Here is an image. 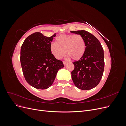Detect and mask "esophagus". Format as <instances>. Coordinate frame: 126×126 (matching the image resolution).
I'll return each mask as SVG.
<instances>
[{
	"mask_svg": "<svg viewBox=\"0 0 126 126\" xmlns=\"http://www.w3.org/2000/svg\"><path fill=\"white\" fill-rule=\"evenodd\" d=\"M63 64H64V66H66L67 64V63H68L67 62H65V61H63Z\"/></svg>",
	"mask_w": 126,
	"mask_h": 126,
	"instance_id": "esophagus-1",
	"label": "esophagus"
}]
</instances>
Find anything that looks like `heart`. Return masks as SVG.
I'll return each mask as SVG.
<instances>
[{"label":"heart","instance_id":"obj_1","mask_svg":"<svg viewBox=\"0 0 126 126\" xmlns=\"http://www.w3.org/2000/svg\"><path fill=\"white\" fill-rule=\"evenodd\" d=\"M56 43H51L50 49L52 54L57 59L65 55L74 60H78L83 56L86 50V44L83 37L79 35L63 34L56 38Z\"/></svg>","mask_w":126,"mask_h":126}]
</instances>
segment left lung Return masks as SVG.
Returning a JSON list of instances; mask_svg holds the SVG:
<instances>
[{
	"instance_id": "left-lung-1",
	"label": "left lung",
	"mask_w": 126,
	"mask_h": 126,
	"mask_svg": "<svg viewBox=\"0 0 126 126\" xmlns=\"http://www.w3.org/2000/svg\"><path fill=\"white\" fill-rule=\"evenodd\" d=\"M70 32L81 36L86 44L83 56L73 63L75 68L71 72L72 81L80 89H91L99 84L104 73V49L97 38L89 32L78 30Z\"/></svg>"
}]
</instances>
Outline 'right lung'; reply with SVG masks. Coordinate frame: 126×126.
Listing matches in <instances>:
<instances>
[{
  "mask_svg": "<svg viewBox=\"0 0 126 126\" xmlns=\"http://www.w3.org/2000/svg\"><path fill=\"white\" fill-rule=\"evenodd\" d=\"M56 34L51 37L35 32L22 44L20 63L26 81L38 89H46L54 82L58 71L64 67L63 62L57 59L50 51V45Z\"/></svg>",
  "mask_w": 126,
  "mask_h": 126,
  "instance_id": "obj_1",
  "label": "right lung"
}]
</instances>
